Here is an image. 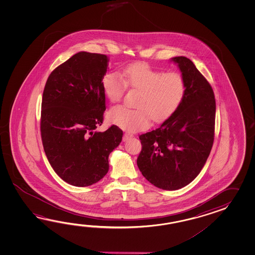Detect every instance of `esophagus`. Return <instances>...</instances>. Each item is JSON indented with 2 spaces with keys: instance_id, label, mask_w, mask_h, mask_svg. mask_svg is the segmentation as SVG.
<instances>
[{
  "instance_id": "esophagus-1",
  "label": "esophagus",
  "mask_w": 255,
  "mask_h": 255,
  "mask_svg": "<svg viewBox=\"0 0 255 255\" xmlns=\"http://www.w3.org/2000/svg\"><path fill=\"white\" fill-rule=\"evenodd\" d=\"M133 136V134L132 133H129V132H126L124 135H123V140L127 141L130 137H132Z\"/></svg>"
}]
</instances>
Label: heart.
Returning <instances> with one entry per match:
<instances>
[{
	"instance_id": "heart-1",
	"label": "heart",
	"mask_w": 255,
	"mask_h": 255,
	"mask_svg": "<svg viewBox=\"0 0 255 255\" xmlns=\"http://www.w3.org/2000/svg\"><path fill=\"white\" fill-rule=\"evenodd\" d=\"M107 98L112 103L121 100L126 87L139 90L136 109L116 106L108 112L110 123L135 131L146 128L150 117L155 121L167 120L179 109L184 100L187 84L179 73H164L145 63L129 65L119 75L108 73L101 81Z\"/></svg>"
}]
</instances>
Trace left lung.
<instances>
[{"label":"left lung","mask_w":255,"mask_h":255,"mask_svg":"<svg viewBox=\"0 0 255 255\" xmlns=\"http://www.w3.org/2000/svg\"><path fill=\"white\" fill-rule=\"evenodd\" d=\"M171 60L187 84L184 100L158 128L139 135L136 159L142 175L167 190L183 188L201 172L213 145L216 113L212 86L194 64L185 56Z\"/></svg>","instance_id":"obj_1"}]
</instances>
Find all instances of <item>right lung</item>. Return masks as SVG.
Masks as SVG:
<instances>
[{
	"instance_id": "1",
	"label": "right lung",
	"mask_w": 255,
	"mask_h": 255,
	"mask_svg": "<svg viewBox=\"0 0 255 255\" xmlns=\"http://www.w3.org/2000/svg\"><path fill=\"white\" fill-rule=\"evenodd\" d=\"M108 62L105 54L79 52L50 74L43 89V149L55 173L76 187L104 178L109 154L122 140L123 131L117 126L96 131L106 110L101 81Z\"/></svg>"
}]
</instances>
